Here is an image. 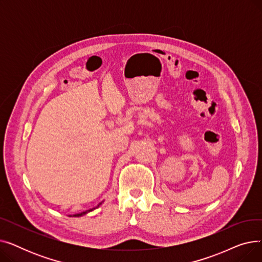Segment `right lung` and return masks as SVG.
<instances>
[{"instance_id":"add662e5","label":"right lung","mask_w":262,"mask_h":262,"mask_svg":"<svg viewBox=\"0 0 262 262\" xmlns=\"http://www.w3.org/2000/svg\"><path fill=\"white\" fill-rule=\"evenodd\" d=\"M103 202H104V201H103ZM103 202H101V203H100L98 206H96V207H94V208H92V209H88V210H86V211H82V212H80V213H76V214H73V215H69V216H77V217H78V216H82V215H85V214H87L88 212H90V211H93L94 209H96V208H98V207H100V206L102 205V203H103Z\"/></svg>"}]
</instances>
